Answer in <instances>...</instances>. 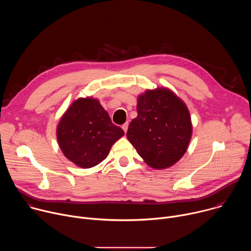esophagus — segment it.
Wrapping results in <instances>:
<instances>
[{
    "label": "esophagus",
    "instance_id": "34e87169",
    "mask_svg": "<svg viewBox=\"0 0 251 251\" xmlns=\"http://www.w3.org/2000/svg\"><path fill=\"white\" fill-rule=\"evenodd\" d=\"M122 129H123V131L126 133V132H127V130H128V123L123 124V125H122Z\"/></svg>",
    "mask_w": 251,
    "mask_h": 251
}]
</instances>
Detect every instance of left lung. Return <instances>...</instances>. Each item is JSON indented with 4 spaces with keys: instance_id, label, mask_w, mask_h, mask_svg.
<instances>
[{
    "instance_id": "left-lung-1",
    "label": "left lung",
    "mask_w": 251,
    "mask_h": 251,
    "mask_svg": "<svg viewBox=\"0 0 251 251\" xmlns=\"http://www.w3.org/2000/svg\"><path fill=\"white\" fill-rule=\"evenodd\" d=\"M137 112L127 138L138 154L155 169L168 168L180 160L192 136L185 103L166 88L147 90L138 98Z\"/></svg>"
}]
</instances>
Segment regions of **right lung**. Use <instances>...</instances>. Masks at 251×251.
Segmentation results:
<instances>
[{
	"mask_svg": "<svg viewBox=\"0 0 251 251\" xmlns=\"http://www.w3.org/2000/svg\"><path fill=\"white\" fill-rule=\"evenodd\" d=\"M56 133L64 156L84 169L101 163L124 135L99 101L90 97L79 98L71 104L61 117Z\"/></svg>",
	"mask_w": 251,
	"mask_h": 251,
	"instance_id": "1",
	"label": "right lung"
}]
</instances>
